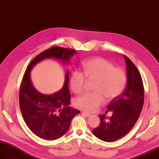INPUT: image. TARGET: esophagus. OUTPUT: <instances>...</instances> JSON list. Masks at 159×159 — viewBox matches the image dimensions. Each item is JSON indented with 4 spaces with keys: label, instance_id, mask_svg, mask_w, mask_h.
<instances>
[{
    "label": "esophagus",
    "instance_id": "34e87169",
    "mask_svg": "<svg viewBox=\"0 0 159 159\" xmlns=\"http://www.w3.org/2000/svg\"><path fill=\"white\" fill-rule=\"evenodd\" d=\"M82 114L85 115V116H87V117H89V116H92V114L88 113V112H85V111H83V112H82Z\"/></svg>",
    "mask_w": 159,
    "mask_h": 159
}]
</instances>
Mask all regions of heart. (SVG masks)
<instances>
[{
    "label": "heart",
    "instance_id": "1",
    "mask_svg": "<svg viewBox=\"0 0 159 159\" xmlns=\"http://www.w3.org/2000/svg\"><path fill=\"white\" fill-rule=\"evenodd\" d=\"M88 80H96L93 93H84L77 97L74 102L76 108L93 111L104 102L105 98L111 100L122 92L126 83V75L121 68L102 58H93L83 64L82 71L72 73L70 85L72 91L80 93L84 90Z\"/></svg>",
    "mask_w": 159,
    "mask_h": 159
}]
</instances>
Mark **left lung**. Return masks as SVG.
<instances>
[{
	"label": "left lung",
	"instance_id": "obj_1",
	"mask_svg": "<svg viewBox=\"0 0 159 159\" xmlns=\"http://www.w3.org/2000/svg\"><path fill=\"white\" fill-rule=\"evenodd\" d=\"M126 63L127 83L123 92L107 106L112 111L108 120L106 115H99L100 124L92 130L93 134L105 142H112L125 136L134 126L144 104V85L137 67L124 55Z\"/></svg>",
	"mask_w": 159,
	"mask_h": 159
}]
</instances>
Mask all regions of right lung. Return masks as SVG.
<instances>
[{"mask_svg":"<svg viewBox=\"0 0 159 159\" xmlns=\"http://www.w3.org/2000/svg\"><path fill=\"white\" fill-rule=\"evenodd\" d=\"M75 53V49L52 47L37 55L25 72L19 90L21 114L29 129L43 139L53 140L65 134L73 118L80 111L69 106L71 98L68 88L69 71L60 91L51 95H44L33 86L30 71L35 64L45 58L53 57L66 62Z\"/></svg>","mask_w":159,"mask_h":159,"instance_id":"add662e5","label":"right lung"}]
</instances>
